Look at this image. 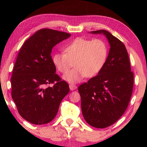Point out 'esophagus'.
Here are the masks:
<instances>
[{"label": "esophagus", "mask_w": 147, "mask_h": 147, "mask_svg": "<svg viewBox=\"0 0 147 147\" xmlns=\"http://www.w3.org/2000/svg\"><path fill=\"white\" fill-rule=\"evenodd\" d=\"M69 88H70L71 91H73L77 88V86L76 85H74V84H71V85L69 86Z\"/></svg>", "instance_id": "34e87169"}]
</instances>
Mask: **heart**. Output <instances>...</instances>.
<instances>
[{"label": "heart", "mask_w": 147, "mask_h": 147, "mask_svg": "<svg viewBox=\"0 0 147 147\" xmlns=\"http://www.w3.org/2000/svg\"><path fill=\"white\" fill-rule=\"evenodd\" d=\"M108 56V47L101 39L78 38L65 47V53H57L53 56L54 65L63 74L75 65L64 78L69 82H78L84 77H92L103 67Z\"/></svg>", "instance_id": "heart-1"}]
</instances>
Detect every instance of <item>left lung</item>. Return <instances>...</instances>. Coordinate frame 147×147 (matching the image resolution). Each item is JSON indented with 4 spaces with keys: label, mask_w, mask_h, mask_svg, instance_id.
<instances>
[{
    "label": "left lung",
    "mask_w": 147,
    "mask_h": 147,
    "mask_svg": "<svg viewBox=\"0 0 147 147\" xmlns=\"http://www.w3.org/2000/svg\"><path fill=\"white\" fill-rule=\"evenodd\" d=\"M110 45L103 67L95 76L78 88L84 118L89 125L104 128L115 123L128 106L134 86L128 52L123 42L109 32L100 30Z\"/></svg>",
    "instance_id": "1"
}]
</instances>
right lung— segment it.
Listing matches in <instances>:
<instances>
[{
	"instance_id": "1",
	"label": "right lung",
	"mask_w": 147,
	"mask_h": 147,
	"mask_svg": "<svg viewBox=\"0 0 147 147\" xmlns=\"http://www.w3.org/2000/svg\"><path fill=\"white\" fill-rule=\"evenodd\" d=\"M70 36L66 32L41 29L20 49L11 78V96L20 115L30 123L44 124L53 121L69 92L68 84L56 73L51 54L56 44Z\"/></svg>"
}]
</instances>
